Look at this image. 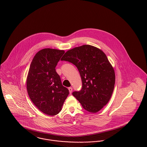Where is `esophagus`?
Here are the masks:
<instances>
[{
  "mask_svg": "<svg viewBox=\"0 0 147 147\" xmlns=\"http://www.w3.org/2000/svg\"><path fill=\"white\" fill-rule=\"evenodd\" d=\"M68 90H69V93H72V87H69L68 88Z\"/></svg>",
  "mask_w": 147,
  "mask_h": 147,
  "instance_id": "34e87169",
  "label": "esophagus"
}]
</instances>
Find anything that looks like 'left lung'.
<instances>
[{
    "label": "left lung",
    "instance_id": "left-lung-1",
    "mask_svg": "<svg viewBox=\"0 0 147 147\" xmlns=\"http://www.w3.org/2000/svg\"><path fill=\"white\" fill-rule=\"evenodd\" d=\"M61 61L74 64L78 68L82 88L72 95L83 107L90 113L100 111L109 101L115 85V72L105 53L89 45L67 51Z\"/></svg>",
    "mask_w": 147,
    "mask_h": 147
}]
</instances>
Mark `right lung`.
<instances>
[{
  "label": "right lung",
  "instance_id": "right-lung-1",
  "mask_svg": "<svg viewBox=\"0 0 147 147\" xmlns=\"http://www.w3.org/2000/svg\"><path fill=\"white\" fill-rule=\"evenodd\" d=\"M64 53L57 49L41 50L30 63L27 76L26 88L31 101L42 113L51 116L61 111L69 94L55 70Z\"/></svg>",
  "mask_w": 147,
  "mask_h": 147
}]
</instances>
